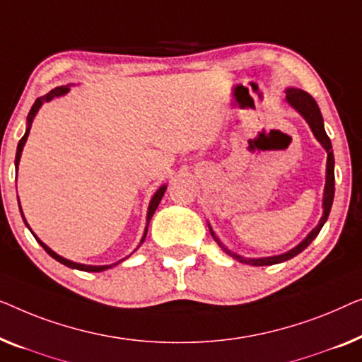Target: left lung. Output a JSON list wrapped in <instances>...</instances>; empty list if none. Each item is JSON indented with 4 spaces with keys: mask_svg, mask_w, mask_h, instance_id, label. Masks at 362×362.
Masks as SVG:
<instances>
[{
    "mask_svg": "<svg viewBox=\"0 0 362 362\" xmlns=\"http://www.w3.org/2000/svg\"><path fill=\"white\" fill-rule=\"evenodd\" d=\"M285 95H287V96H285L287 103L290 106H293V108L297 110L298 113L303 116L305 121H307L310 128H312L315 137H317L320 144L325 147V151L328 152V159H327V183H325V193H323V216H322V220H320L318 226L315 228L313 231H310L308 236L305 238L303 241L298 244V246H295L293 249H290V251L281 254V256L257 257V259H246V257L239 256V254L231 252L230 249L223 246V243L215 236V233H213L211 226L208 225V228H210V233H211L213 239H215V241L218 243V246H220L223 251H225L226 254H230V256L236 259V261L244 262V264H251V266H272V264H279V262L288 261V259H292V257L297 256V254L302 252L305 247H308L310 243H312L313 239L318 236L320 230H322L325 223H327L329 211H332L333 198H334V156H333V149H332V141H329L327 131H325L323 116H322V113H320V108H318L317 101L313 100L312 95L307 93V91L300 90V88H287V90H285Z\"/></svg>",
    "mask_w": 362,
    "mask_h": 362,
    "instance_id": "1",
    "label": "left lung"
}]
</instances>
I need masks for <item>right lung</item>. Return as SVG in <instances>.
Masks as SVG:
<instances>
[{"mask_svg": "<svg viewBox=\"0 0 362 362\" xmlns=\"http://www.w3.org/2000/svg\"><path fill=\"white\" fill-rule=\"evenodd\" d=\"M70 88L69 86H57V88H54L52 91H49L47 95H44V96H40V98H37L35 100V103L33 105V108H30V111H29V115H28V129H26V132H24V136L21 137V141H19V144H18V151H16V160H14V164H16V170H18V164H19V159H21V152H23V147H24V144H26V141H28V136H29V131H30V124H33V121H34V118H35V115H37V111H39V108L40 106H42L44 103H47V101H50V100H54L55 96H62V95H65L67 93ZM165 190H167V187L165 185H162L159 190H157L156 193H154V197H152V200H151V203H149V210H147V226H149V221H151V218H152V215H154V211L157 210V206H159V203H160V200H162V197H164V193H165ZM19 210H21V205H19ZM21 216H23V220H24V215H23V210H21ZM24 223H26V226L29 228V225H28V221L24 220ZM147 226H146V230H144V236H142V239H141V244L144 243V239H146V234H147ZM30 230V228H29ZM33 233V231H30ZM34 234V233H33ZM34 238L37 239V243L40 244V246H42L44 249H45V252L49 254V256H52L55 261H59L60 264H64V266H67V267H72V269H78V271H85V272H101V271H106V269H110V267H113V266H116V264H119L121 261H123V259H121L119 262H116V264H111V266H85V264H78V262H72V261H69V259H65V257H62V256H59L57 252H54L52 249H50L49 246H45V244L40 241V239L35 236L34 234Z\"/></svg>", "mask_w": 362, "mask_h": 362, "instance_id": "add662e5", "label": "right lung"}]
</instances>
